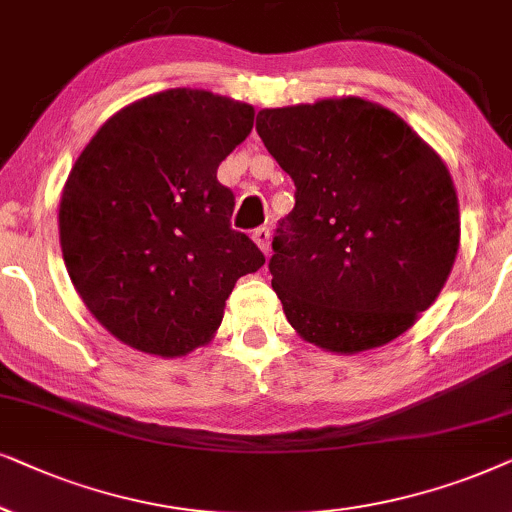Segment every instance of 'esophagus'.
I'll list each match as a JSON object with an SVG mask.
<instances>
[{"label": "esophagus", "instance_id": "obj_1", "mask_svg": "<svg viewBox=\"0 0 512 512\" xmlns=\"http://www.w3.org/2000/svg\"><path fill=\"white\" fill-rule=\"evenodd\" d=\"M252 241L260 245V250L264 255H269V241H271V229L269 227H260L252 231Z\"/></svg>", "mask_w": 512, "mask_h": 512}]
</instances>
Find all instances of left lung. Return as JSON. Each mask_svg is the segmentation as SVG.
Instances as JSON below:
<instances>
[{
	"instance_id": "1",
	"label": "left lung",
	"mask_w": 512,
	"mask_h": 512,
	"mask_svg": "<svg viewBox=\"0 0 512 512\" xmlns=\"http://www.w3.org/2000/svg\"><path fill=\"white\" fill-rule=\"evenodd\" d=\"M255 128L295 182L269 260L288 323L337 353L410 330L459 250V199L440 156L363 98L262 109Z\"/></svg>"
}]
</instances>
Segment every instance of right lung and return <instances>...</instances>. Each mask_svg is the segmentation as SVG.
Segmentation results:
<instances>
[{"label":"right lung","mask_w":512,"mask_h":512,"mask_svg":"<svg viewBox=\"0 0 512 512\" xmlns=\"http://www.w3.org/2000/svg\"><path fill=\"white\" fill-rule=\"evenodd\" d=\"M252 121L245 102L170 88L119 109L74 161L60 248L79 297L119 342L187 356L213 339L238 278L264 264L231 229L234 192L217 180Z\"/></svg>","instance_id":"obj_1"}]
</instances>
